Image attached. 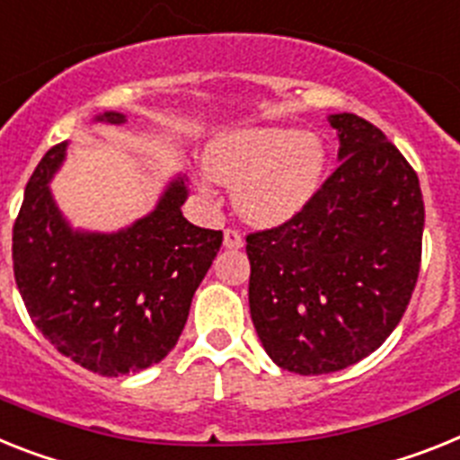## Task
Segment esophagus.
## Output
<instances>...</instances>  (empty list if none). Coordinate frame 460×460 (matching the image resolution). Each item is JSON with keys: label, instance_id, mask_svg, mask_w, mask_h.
Instances as JSON below:
<instances>
[{"label": "esophagus", "instance_id": "34e87169", "mask_svg": "<svg viewBox=\"0 0 460 460\" xmlns=\"http://www.w3.org/2000/svg\"><path fill=\"white\" fill-rule=\"evenodd\" d=\"M224 248H229V250L243 248L241 231H236V229H226V231H224Z\"/></svg>", "mask_w": 460, "mask_h": 460}]
</instances>
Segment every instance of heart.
I'll use <instances>...</instances> for the list:
<instances>
[{
    "label": "heart",
    "mask_w": 460,
    "mask_h": 460,
    "mask_svg": "<svg viewBox=\"0 0 460 460\" xmlns=\"http://www.w3.org/2000/svg\"><path fill=\"white\" fill-rule=\"evenodd\" d=\"M206 165L215 180L234 187L243 217L273 226L295 217L314 199L327 154L315 135L273 126L222 135L208 146Z\"/></svg>",
    "instance_id": "1"
}]
</instances>
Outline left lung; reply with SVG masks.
<instances>
[{"instance_id":"1","label":"left lung","mask_w":460,"mask_h":460,"mask_svg":"<svg viewBox=\"0 0 460 460\" xmlns=\"http://www.w3.org/2000/svg\"><path fill=\"white\" fill-rule=\"evenodd\" d=\"M341 164L308 206L248 234L250 315L278 367L330 374L379 349L420 269L423 196L393 142L358 114H332Z\"/></svg>"}]
</instances>
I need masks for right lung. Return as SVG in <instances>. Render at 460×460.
Here are the masks:
<instances>
[{
  "label": "right lung",
  "instance_id": "obj_1",
  "mask_svg": "<svg viewBox=\"0 0 460 460\" xmlns=\"http://www.w3.org/2000/svg\"><path fill=\"white\" fill-rule=\"evenodd\" d=\"M98 121L126 119L105 111ZM65 146L44 154L25 187L13 224L15 285L37 330L69 360L102 376L142 372L164 360L182 334L222 231L184 217L182 177L128 229L72 231L49 189Z\"/></svg>",
  "mask_w": 460,
  "mask_h": 460
}]
</instances>
